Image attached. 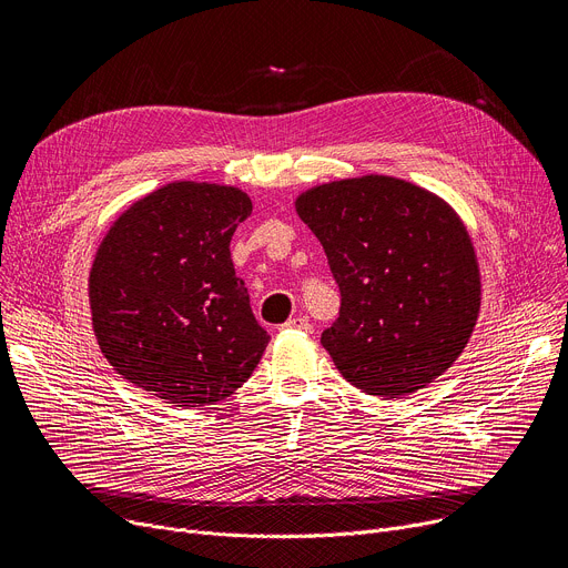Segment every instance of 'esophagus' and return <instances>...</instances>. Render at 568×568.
Wrapping results in <instances>:
<instances>
[{"label": "esophagus", "mask_w": 568, "mask_h": 568, "mask_svg": "<svg viewBox=\"0 0 568 568\" xmlns=\"http://www.w3.org/2000/svg\"><path fill=\"white\" fill-rule=\"evenodd\" d=\"M283 329H300V332H304V334H311V332H313V324H311L306 317H290V320L283 324Z\"/></svg>", "instance_id": "esophagus-1"}]
</instances>
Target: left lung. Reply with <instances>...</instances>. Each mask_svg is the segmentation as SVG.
I'll use <instances>...</instances> for the list:
<instances>
[{
  "label": "left lung",
  "mask_w": 568,
  "mask_h": 568,
  "mask_svg": "<svg viewBox=\"0 0 568 568\" xmlns=\"http://www.w3.org/2000/svg\"><path fill=\"white\" fill-rule=\"evenodd\" d=\"M341 290L322 345L371 396L398 398L465 349L481 306L471 239L454 209L403 179L366 174L296 197Z\"/></svg>",
  "instance_id": "obj_1"
}]
</instances>
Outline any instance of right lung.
Here are the masks:
<instances>
[{
	"mask_svg": "<svg viewBox=\"0 0 568 568\" xmlns=\"http://www.w3.org/2000/svg\"><path fill=\"white\" fill-rule=\"evenodd\" d=\"M251 212L234 186L174 182L114 221L89 274V304L101 352L124 379L200 409L251 377L268 336L230 257Z\"/></svg>",
	"mask_w": 568,
	"mask_h": 568,
	"instance_id": "right-lung-1",
	"label": "right lung"
}]
</instances>
